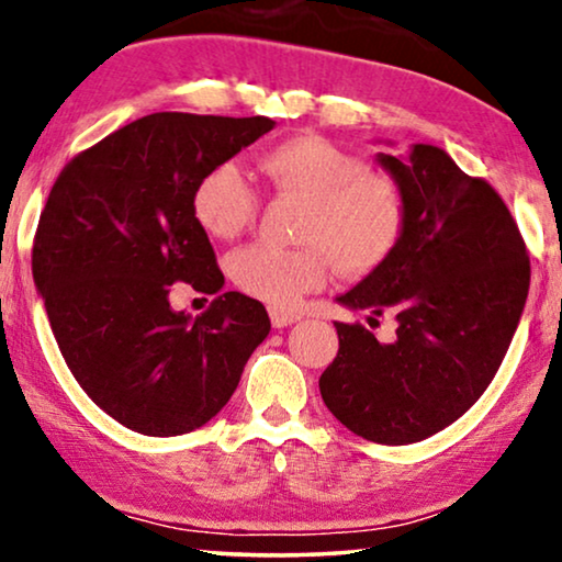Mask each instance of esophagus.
<instances>
[{"instance_id":"esophagus-1","label":"esophagus","mask_w":562,"mask_h":562,"mask_svg":"<svg viewBox=\"0 0 562 562\" xmlns=\"http://www.w3.org/2000/svg\"><path fill=\"white\" fill-rule=\"evenodd\" d=\"M271 322H273V327H289V325H294V322H299L302 319V314L299 312H291V310H283V306H271Z\"/></svg>"}]
</instances>
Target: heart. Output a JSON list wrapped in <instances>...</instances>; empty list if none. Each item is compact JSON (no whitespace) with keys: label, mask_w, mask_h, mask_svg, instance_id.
I'll use <instances>...</instances> for the list:
<instances>
[{"label":"heart","mask_w":562,"mask_h":562,"mask_svg":"<svg viewBox=\"0 0 562 562\" xmlns=\"http://www.w3.org/2000/svg\"><path fill=\"white\" fill-rule=\"evenodd\" d=\"M268 191L302 204L299 248L245 245L227 260L233 281L271 304H294L327 281L329 266L342 276L373 273L394 256L404 235L406 206L398 183L366 171L356 153L319 135L289 137L258 158ZM191 210L214 240H233L250 225L258 196L233 164L214 166L199 179Z\"/></svg>","instance_id":"1"}]
</instances>
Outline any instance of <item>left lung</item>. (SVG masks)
<instances>
[{
	"instance_id": "obj_1",
	"label": "left lung",
	"mask_w": 562,
	"mask_h": 562,
	"mask_svg": "<svg viewBox=\"0 0 562 562\" xmlns=\"http://www.w3.org/2000/svg\"><path fill=\"white\" fill-rule=\"evenodd\" d=\"M404 194L406 225L386 263L337 296L348 310L391 314L396 337L335 322L340 350L319 379L327 409L350 432L409 445L440 432L479 402L517 333L529 258L502 196L417 143L375 156Z\"/></svg>"
}]
</instances>
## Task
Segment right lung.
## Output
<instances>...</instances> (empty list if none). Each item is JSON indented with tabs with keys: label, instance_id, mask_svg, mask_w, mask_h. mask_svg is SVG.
<instances>
[{
	"label": "right lung",
	"instance_id": "add662e5",
	"mask_svg": "<svg viewBox=\"0 0 562 562\" xmlns=\"http://www.w3.org/2000/svg\"><path fill=\"white\" fill-rule=\"evenodd\" d=\"M273 125L156 112L79 153L53 183L33 245L37 294L74 379L127 429L173 437L206 425L271 329L240 291L199 317L168 296L179 281L204 294L225 286L191 196Z\"/></svg>",
	"mask_w": 562,
	"mask_h": 562
}]
</instances>
